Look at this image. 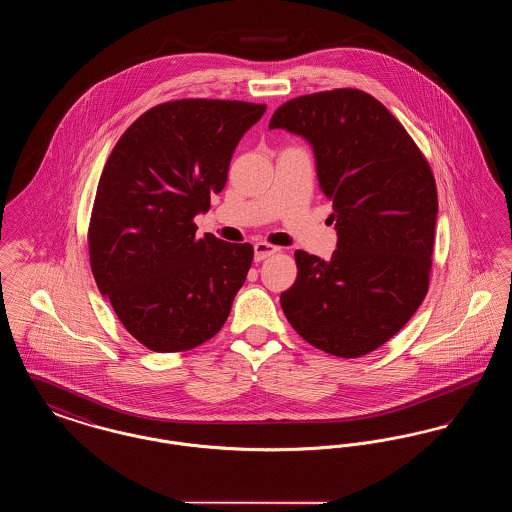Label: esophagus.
<instances>
[{
  "label": "esophagus",
  "instance_id": "obj_1",
  "mask_svg": "<svg viewBox=\"0 0 512 512\" xmlns=\"http://www.w3.org/2000/svg\"><path fill=\"white\" fill-rule=\"evenodd\" d=\"M253 249H255V261H265L267 257H270V255H274V253H278V251H280V247L267 244V242H257Z\"/></svg>",
  "mask_w": 512,
  "mask_h": 512
}]
</instances>
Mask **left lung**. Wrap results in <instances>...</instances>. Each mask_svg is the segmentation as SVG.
<instances>
[{
  "mask_svg": "<svg viewBox=\"0 0 512 512\" xmlns=\"http://www.w3.org/2000/svg\"><path fill=\"white\" fill-rule=\"evenodd\" d=\"M268 128L311 144L338 230L330 261L295 251L297 280L280 295L284 315L320 351L366 355L411 320L428 292L438 219L434 174L403 124L361 90L290 99Z\"/></svg>",
  "mask_w": 512,
  "mask_h": 512,
  "instance_id": "8db88e82",
  "label": "left lung"
}]
</instances>
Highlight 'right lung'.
<instances>
[{
    "mask_svg": "<svg viewBox=\"0 0 512 512\" xmlns=\"http://www.w3.org/2000/svg\"><path fill=\"white\" fill-rule=\"evenodd\" d=\"M265 105L178 99L146 111L111 151L88 245L99 292L147 349L176 353L211 340L230 315L253 245L195 238V215L228 178L230 159Z\"/></svg>",
    "mask_w": 512,
    "mask_h": 512,
    "instance_id": "add662e5",
    "label": "right lung"
}]
</instances>
